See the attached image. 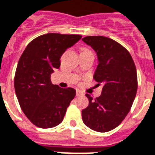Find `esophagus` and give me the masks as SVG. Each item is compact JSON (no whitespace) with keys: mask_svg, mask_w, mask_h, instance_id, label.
Wrapping results in <instances>:
<instances>
[{"mask_svg":"<svg viewBox=\"0 0 155 155\" xmlns=\"http://www.w3.org/2000/svg\"><path fill=\"white\" fill-rule=\"evenodd\" d=\"M82 94H83V93H82V91H80V90H77V91H76V95H77V96H79V95H82Z\"/></svg>","mask_w":155,"mask_h":155,"instance_id":"1","label":"esophagus"}]
</instances>
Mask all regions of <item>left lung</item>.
Wrapping results in <instances>:
<instances>
[{
    "instance_id": "1",
    "label": "left lung",
    "mask_w": 155,
    "mask_h": 155,
    "mask_svg": "<svg viewBox=\"0 0 155 155\" xmlns=\"http://www.w3.org/2000/svg\"><path fill=\"white\" fill-rule=\"evenodd\" d=\"M82 41L96 53L93 78L102 86L95 100L86 94L89 104L82 109V121L94 131L106 132L117 127L131 109L137 91V68L128 51L111 38L88 36Z\"/></svg>"
}]
</instances>
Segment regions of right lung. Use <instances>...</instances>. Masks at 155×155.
Segmentation results:
<instances>
[{
	"label": "right lung",
	"mask_w": 155,
	"mask_h": 155,
	"mask_svg": "<svg viewBox=\"0 0 155 155\" xmlns=\"http://www.w3.org/2000/svg\"><path fill=\"white\" fill-rule=\"evenodd\" d=\"M81 38V35H41L29 43L18 60L15 76L16 96L24 114L38 127L51 128L62 123L76 95L72 87L52 84L51 76L60 68L61 55Z\"/></svg>",
	"instance_id": "1"
}]
</instances>
